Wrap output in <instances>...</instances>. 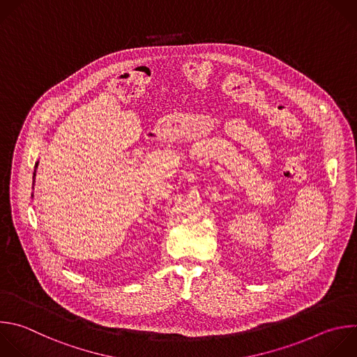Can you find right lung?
Masks as SVG:
<instances>
[{
    "mask_svg": "<svg viewBox=\"0 0 357 357\" xmlns=\"http://www.w3.org/2000/svg\"><path fill=\"white\" fill-rule=\"evenodd\" d=\"M36 167H38V162H36ZM35 176H36V169H35V172H33V179H35Z\"/></svg>",
    "mask_w": 357,
    "mask_h": 357,
    "instance_id": "obj_1",
    "label": "right lung"
}]
</instances>
